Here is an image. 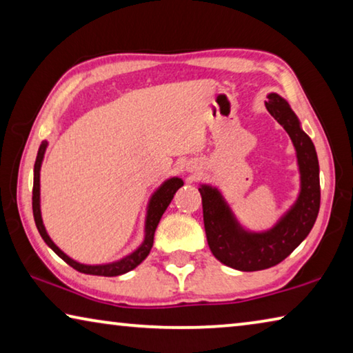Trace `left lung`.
I'll return each instance as SVG.
<instances>
[{"label": "left lung", "mask_w": 353, "mask_h": 353, "mask_svg": "<svg viewBox=\"0 0 353 353\" xmlns=\"http://www.w3.org/2000/svg\"><path fill=\"white\" fill-rule=\"evenodd\" d=\"M265 105L288 132L296 149L301 191L290 210L271 229L252 232L238 223L216 187L199 185L208 248L223 265L246 272L268 270L283 261L313 229L321 204L319 162L312 139L303 132L296 113L280 94H268Z\"/></svg>", "instance_id": "obj_1"}]
</instances>
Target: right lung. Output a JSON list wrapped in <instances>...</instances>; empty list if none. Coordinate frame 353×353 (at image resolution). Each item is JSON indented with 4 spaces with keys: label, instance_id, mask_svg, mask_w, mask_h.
<instances>
[{
    "label": "right lung",
    "instance_id": "1",
    "mask_svg": "<svg viewBox=\"0 0 353 353\" xmlns=\"http://www.w3.org/2000/svg\"><path fill=\"white\" fill-rule=\"evenodd\" d=\"M48 148V141H41V145L39 148L37 152V159H35V165H34V188H32V212H34V221L35 225H37L40 236L43 238V241L50 246L54 252L61 256V259L68 263L71 268H74L76 271L83 272V274H90V276H104V277H115V276H121V274H126L129 271H132L134 268H137L140 263L146 259L151 252L152 243H154V234L155 229L160 223V218L165 213L166 208H168L170 202L174 198L176 191L182 187L183 181L181 177H170L160 185V187L154 191L151 199L148 202V208H146V219H145V240L137 248L134 252H130L129 255L123 256L117 261L112 263H104V265H83V263H79L71 259L63 250L59 249L54 241L51 240L50 235L43 225V219H41V212H40V168H41V162H43L45 157V151Z\"/></svg>",
    "mask_w": 353,
    "mask_h": 353
}]
</instances>
